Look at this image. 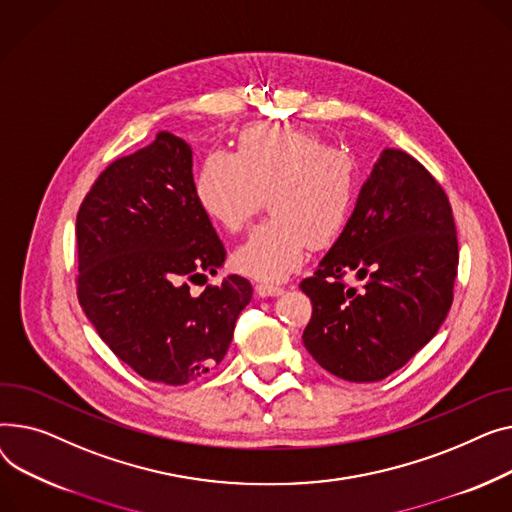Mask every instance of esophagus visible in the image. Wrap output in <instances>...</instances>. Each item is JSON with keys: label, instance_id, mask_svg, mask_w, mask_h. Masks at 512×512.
<instances>
[{"label": "esophagus", "instance_id": "obj_1", "mask_svg": "<svg viewBox=\"0 0 512 512\" xmlns=\"http://www.w3.org/2000/svg\"><path fill=\"white\" fill-rule=\"evenodd\" d=\"M256 293L260 297H275L283 293L281 285H273V283H256Z\"/></svg>", "mask_w": 512, "mask_h": 512}]
</instances>
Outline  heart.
I'll list each match as a JSON object with an SVG mask.
<instances>
[{
	"label": "heart",
	"instance_id": "obj_1",
	"mask_svg": "<svg viewBox=\"0 0 512 512\" xmlns=\"http://www.w3.org/2000/svg\"><path fill=\"white\" fill-rule=\"evenodd\" d=\"M357 165L304 130L250 126L237 138V153H210L194 182L202 213L227 231H239L264 206L270 217L233 252L242 273L279 281L304 262L312 244L341 237L355 208Z\"/></svg>",
	"mask_w": 512,
	"mask_h": 512
}]
</instances>
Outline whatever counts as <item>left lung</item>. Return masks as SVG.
<instances>
[{"instance_id":"1","label":"left lung","mask_w":512,"mask_h":512,"mask_svg":"<svg viewBox=\"0 0 512 512\" xmlns=\"http://www.w3.org/2000/svg\"><path fill=\"white\" fill-rule=\"evenodd\" d=\"M457 266V229L442 186L405 150H382L349 225L299 283L312 299L306 349L343 380L386 378L438 333ZM347 274L365 285L347 286Z\"/></svg>"}]
</instances>
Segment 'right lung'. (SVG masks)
I'll use <instances>...</instances> for the list:
<instances>
[{
  "mask_svg": "<svg viewBox=\"0 0 512 512\" xmlns=\"http://www.w3.org/2000/svg\"><path fill=\"white\" fill-rule=\"evenodd\" d=\"M76 246L80 306L136 374L179 386L225 357L252 285L229 275L190 291L223 266L225 248L196 202L182 138L159 132L97 177L78 210Z\"/></svg>",
  "mask_w": 512,
  "mask_h": 512,
  "instance_id": "right-lung-1",
  "label": "right lung"
}]
</instances>
